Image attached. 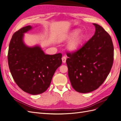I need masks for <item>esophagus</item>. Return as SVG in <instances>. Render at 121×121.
<instances>
[{"mask_svg": "<svg viewBox=\"0 0 121 121\" xmlns=\"http://www.w3.org/2000/svg\"><path fill=\"white\" fill-rule=\"evenodd\" d=\"M62 61H63V63H65V62H66V56H63L62 57Z\"/></svg>", "mask_w": 121, "mask_h": 121, "instance_id": "1", "label": "esophagus"}]
</instances>
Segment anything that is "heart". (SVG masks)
Instances as JSON below:
<instances>
[{
	"label": "heart",
	"instance_id": "b5f03b06",
	"mask_svg": "<svg viewBox=\"0 0 121 121\" xmlns=\"http://www.w3.org/2000/svg\"><path fill=\"white\" fill-rule=\"evenodd\" d=\"M73 37H74L69 40L67 44V48L71 52L77 50L81 45L83 39L82 34L80 33H78V31L74 30L71 33L62 36L60 38V41H64L71 39Z\"/></svg>",
	"mask_w": 121,
	"mask_h": 121
}]
</instances>
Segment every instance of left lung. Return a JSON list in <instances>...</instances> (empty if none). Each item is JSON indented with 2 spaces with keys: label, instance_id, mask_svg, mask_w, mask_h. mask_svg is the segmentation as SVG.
I'll list each match as a JSON object with an SVG mask.
<instances>
[{
  "label": "left lung",
  "instance_id": "1",
  "mask_svg": "<svg viewBox=\"0 0 121 121\" xmlns=\"http://www.w3.org/2000/svg\"><path fill=\"white\" fill-rule=\"evenodd\" d=\"M88 41L75 52L67 53L68 76L71 85L80 93L97 89L104 82L112 69L113 46L111 36L98 24Z\"/></svg>",
  "mask_w": 121,
  "mask_h": 121
}]
</instances>
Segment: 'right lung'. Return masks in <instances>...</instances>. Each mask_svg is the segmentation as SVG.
I'll return each instance as SVG.
<instances>
[{"label": "right lung", "instance_id": "right-lung-1", "mask_svg": "<svg viewBox=\"0 0 121 121\" xmlns=\"http://www.w3.org/2000/svg\"><path fill=\"white\" fill-rule=\"evenodd\" d=\"M32 29L27 26L14 33L8 58L10 72L17 86L26 92L37 95L49 87L55 72L61 65L62 54H45L39 45H26L24 33Z\"/></svg>", "mask_w": 121, "mask_h": 121}]
</instances>
